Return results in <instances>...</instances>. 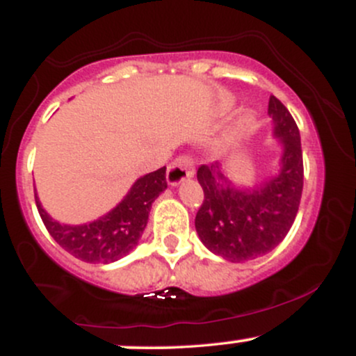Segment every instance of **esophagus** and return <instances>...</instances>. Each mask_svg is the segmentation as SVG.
<instances>
[{
    "instance_id": "obj_1",
    "label": "esophagus",
    "mask_w": 356,
    "mask_h": 356,
    "mask_svg": "<svg viewBox=\"0 0 356 356\" xmlns=\"http://www.w3.org/2000/svg\"><path fill=\"white\" fill-rule=\"evenodd\" d=\"M194 175V164L189 157H179L167 167V184L170 187L179 186L186 179H191Z\"/></svg>"
}]
</instances>
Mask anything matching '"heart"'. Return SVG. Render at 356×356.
I'll use <instances>...</instances> for the list:
<instances>
[{"label": "heart", "mask_w": 356, "mask_h": 356, "mask_svg": "<svg viewBox=\"0 0 356 356\" xmlns=\"http://www.w3.org/2000/svg\"><path fill=\"white\" fill-rule=\"evenodd\" d=\"M252 122H254V113H252V112L239 113V117L236 118L234 124H232V127H231L229 134H227V136L219 142V145L216 147V154L226 152L227 147H229L232 142L238 140L239 137H243L244 134L249 132V129H251Z\"/></svg>", "instance_id": "1"}]
</instances>
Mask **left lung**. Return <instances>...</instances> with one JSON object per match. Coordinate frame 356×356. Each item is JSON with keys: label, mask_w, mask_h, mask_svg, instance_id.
I'll list each match as a JSON object with an SVG mask.
<instances>
[{"label": "left lung", "mask_w": 356, "mask_h": 356, "mask_svg": "<svg viewBox=\"0 0 356 356\" xmlns=\"http://www.w3.org/2000/svg\"><path fill=\"white\" fill-rule=\"evenodd\" d=\"M273 138L281 154L276 169L254 186H241L219 164L201 165L204 202L195 216L201 243L222 259L244 263L268 254L295 222L303 192V154L296 122L276 97L269 99Z\"/></svg>", "instance_id": "8db88e82"}]
</instances>
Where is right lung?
<instances>
[{
  "instance_id": "obj_1",
  "label": "right lung",
  "mask_w": 356,
  "mask_h": 356,
  "mask_svg": "<svg viewBox=\"0 0 356 356\" xmlns=\"http://www.w3.org/2000/svg\"><path fill=\"white\" fill-rule=\"evenodd\" d=\"M165 189V167H161L138 177L113 209L83 224H65L53 219L43 209L36 189L35 201L48 232L65 251L85 263L108 264L122 259L137 246L152 204Z\"/></svg>"
}]
</instances>
